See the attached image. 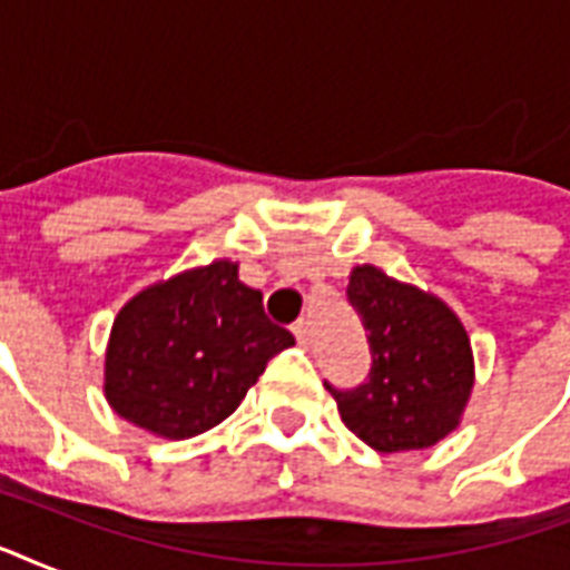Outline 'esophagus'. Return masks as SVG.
<instances>
[{
    "label": "esophagus",
    "mask_w": 570,
    "mask_h": 570,
    "mask_svg": "<svg viewBox=\"0 0 570 570\" xmlns=\"http://www.w3.org/2000/svg\"><path fill=\"white\" fill-rule=\"evenodd\" d=\"M293 334H295V343H298V346H311V325H307V322H295L293 325Z\"/></svg>",
    "instance_id": "34e87169"
}]
</instances>
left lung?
Returning a JSON list of instances; mask_svg holds the SVG:
<instances>
[{
	"instance_id": "left-lung-1",
	"label": "left lung",
	"mask_w": 570,
	"mask_h": 570,
	"mask_svg": "<svg viewBox=\"0 0 570 570\" xmlns=\"http://www.w3.org/2000/svg\"><path fill=\"white\" fill-rule=\"evenodd\" d=\"M346 295L373 364L352 390L325 381L343 423L379 452L434 446L459 425L473 387L468 331L441 298L375 266H357Z\"/></svg>"
}]
</instances>
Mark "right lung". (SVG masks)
I'll return each mask as SVG.
<instances>
[{
    "label": "right lung",
    "mask_w": 570,
    "mask_h": 570,
    "mask_svg": "<svg viewBox=\"0 0 570 570\" xmlns=\"http://www.w3.org/2000/svg\"><path fill=\"white\" fill-rule=\"evenodd\" d=\"M293 343L236 266L215 259L124 304L106 348V399L138 429L195 438L227 420Z\"/></svg>",
    "instance_id": "right-lung-1"
}]
</instances>
